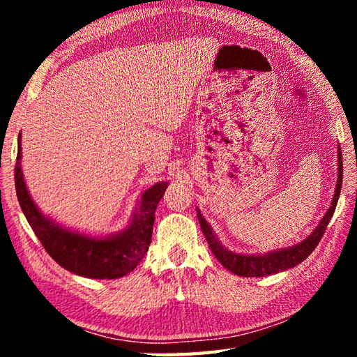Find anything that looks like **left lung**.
Wrapping results in <instances>:
<instances>
[{"label": "left lung", "mask_w": 357, "mask_h": 357, "mask_svg": "<svg viewBox=\"0 0 357 357\" xmlns=\"http://www.w3.org/2000/svg\"><path fill=\"white\" fill-rule=\"evenodd\" d=\"M337 151H338L337 153V162H338L337 184H335V192H334V197H332L331 206L328 211H326L323 219L319 220L317 228L313 229L309 236L291 247H283V249L271 250L266 253H252V255L228 250L227 247L220 243L219 238H217V234L214 233L213 227H211L206 222V219H204L203 214L200 213V209L197 208V215H198V222H200L202 231L204 234V238H206V241H208L211 252L214 253L215 258L222 263V266H225L228 271H231L233 274L241 275V277H266V275L282 273V271L291 269V268H294V266H298L299 263L304 261V259L309 257L313 250H315V247L318 245L319 241H321L324 229H326V227H328L331 217L334 215L338 197H340L342 179H343V164H342L340 146H338Z\"/></svg>", "instance_id": "left-lung-1"}]
</instances>
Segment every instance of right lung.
Instances as JSON below:
<instances>
[{"label":"right lung","instance_id":"1","mask_svg":"<svg viewBox=\"0 0 357 357\" xmlns=\"http://www.w3.org/2000/svg\"><path fill=\"white\" fill-rule=\"evenodd\" d=\"M159 181L142 193L128 227L121 231L94 236L59 225L38 208L29 195L22 170V137L15 164V190L20 208L48 255L69 273L86 279H119L140 263L153 236L154 211L168 187Z\"/></svg>","mask_w":357,"mask_h":357}]
</instances>
